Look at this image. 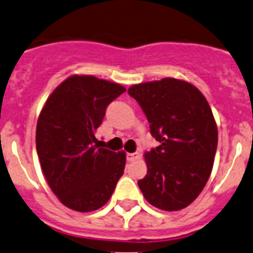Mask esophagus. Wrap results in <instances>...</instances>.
<instances>
[{
    "label": "esophagus",
    "mask_w": 253,
    "mask_h": 253,
    "mask_svg": "<svg viewBox=\"0 0 253 253\" xmlns=\"http://www.w3.org/2000/svg\"><path fill=\"white\" fill-rule=\"evenodd\" d=\"M139 158V153H128L127 154V161L128 162H134Z\"/></svg>",
    "instance_id": "1"
}]
</instances>
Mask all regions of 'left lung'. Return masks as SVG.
I'll use <instances>...</instances> for the list:
<instances>
[{
  "label": "left lung",
  "mask_w": 253,
  "mask_h": 253,
  "mask_svg": "<svg viewBox=\"0 0 253 253\" xmlns=\"http://www.w3.org/2000/svg\"><path fill=\"white\" fill-rule=\"evenodd\" d=\"M128 94L161 143L144 153L142 194L161 210L184 209L199 197L214 166L217 126L209 102L194 85L174 78L132 85Z\"/></svg>",
  "instance_id": "8db88e82"
}]
</instances>
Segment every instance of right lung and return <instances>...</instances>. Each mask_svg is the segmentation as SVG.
Returning <instances> with one entry per match:
<instances>
[{
    "label": "right lung",
    "mask_w": 253,
    "mask_h": 253,
    "mask_svg": "<svg viewBox=\"0 0 253 253\" xmlns=\"http://www.w3.org/2000/svg\"><path fill=\"white\" fill-rule=\"evenodd\" d=\"M126 91L92 75H72L39 114L36 147L42 170L60 203L89 212L104 207L124 174L126 153L99 148L95 137L107 105Z\"/></svg>",
    "instance_id": "1"
}]
</instances>
